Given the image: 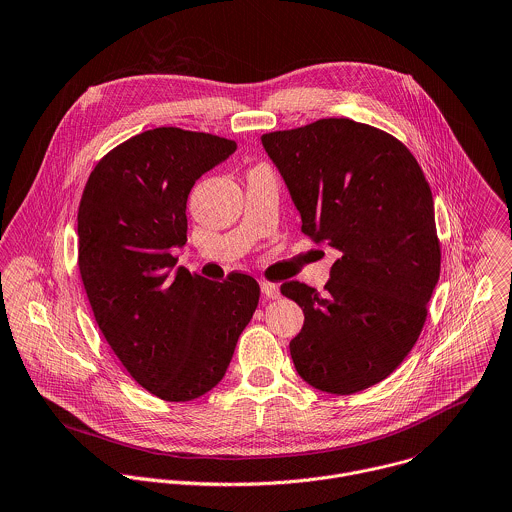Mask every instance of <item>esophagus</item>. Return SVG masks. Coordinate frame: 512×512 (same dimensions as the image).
I'll return each mask as SVG.
<instances>
[{"label":"esophagus","instance_id":"esophagus-1","mask_svg":"<svg viewBox=\"0 0 512 512\" xmlns=\"http://www.w3.org/2000/svg\"><path fill=\"white\" fill-rule=\"evenodd\" d=\"M262 296L264 300H278L280 298V288L270 282H262Z\"/></svg>","mask_w":512,"mask_h":512}]
</instances>
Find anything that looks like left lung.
Segmentation results:
<instances>
[{"label": "left lung", "instance_id": "8db88e82", "mask_svg": "<svg viewBox=\"0 0 512 512\" xmlns=\"http://www.w3.org/2000/svg\"><path fill=\"white\" fill-rule=\"evenodd\" d=\"M302 216V232L338 250L324 294L302 282L282 294L304 310L290 341L312 387L351 395L397 369L419 338L439 280L433 194L395 137L351 119L262 135Z\"/></svg>", "mask_w": 512, "mask_h": 512}]
</instances>
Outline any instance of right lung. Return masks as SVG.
Instances as JSON below:
<instances>
[{
	"label": "right lung",
	"instance_id": "obj_1",
	"mask_svg": "<svg viewBox=\"0 0 512 512\" xmlns=\"http://www.w3.org/2000/svg\"><path fill=\"white\" fill-rule=\"evenodd\" d=\"M236 143L176 127L145 131L107 153L85 184L79 272L105 340L131 377L165 401L220 383L258 306V282H212L174 268L186 244V198Z\"/></svg>",
	"mask_w": 512,
	"mask_h": 512
}]
</instances>
